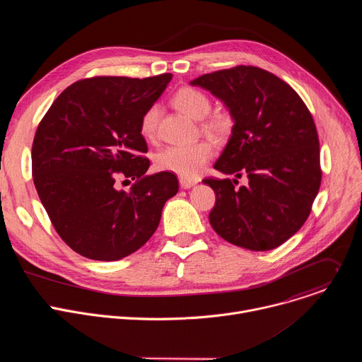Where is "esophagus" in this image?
Returning a JSON list of instances; mask_svg holds the SVG:
<instances>
[{"label":"esophagus","instance_id":"esophagus-1","mask_svg":"<svg viewBox=\"0 0 362 362\" xmlns=\"http://www.w3.org/2000/svg\"><path fill=\"white\" fill-rule=\"evenodd\" d=\"M179 182H180V186L183 189H190V187H193L197 183V180H190V179H185V177H180Z\"/></svg>","mask_w":362,"mask_h":362}]
</instances>
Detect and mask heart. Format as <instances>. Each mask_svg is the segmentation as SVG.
I'll return each mask as SVG.
<instances>
[{
    "label": "heart",
    "mask_w": 362,
    "mask_h": 362,
    "mask_svg": "<svg viewBox=\"0 0 362 362\" xmlns=\"http://www.w3.org/2000/svg\"><path fill=\"white\" fill-rule=\"evenodd\" d=\"M173 105L193 120H202L211 112V100L208 95L192 87L180 88L173 97ZM159 117L160 107L158 105L150 106L144 112L140 120V132L144 137L151 139L156 134ZM206 129L214 133H222L228 129V122L221 117L212 119L206 124ZM212 156L214 146L206 140L170 146L158 153L156 168L162 172H170L185 179H194Z\"/></svg>",
    "instance_id": "heart-1"
}]
</instances>
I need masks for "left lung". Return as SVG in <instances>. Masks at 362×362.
Instances as JSON below:
<instances>
[{
	"label": "left lung",
	"instance_id": "1",
	"mask_svg": "<svg viewBox=\"0 0 362 362\" xmlns=\"http://www.w3.org/2000/svg\"><path fill=\"white\" fill-rule=\"evenodd\" d=\"M221 100L232 134L214 168L235 179H204L216 194L215 232L249 250H271L293 236L311 212L321 185L320 140L296 91L275 74L238 66L190 81ZM242 174L246 187L235 188Z\"/></svg>",
	"mask_w": 362,
	"mask_h": 362
}]
</instances>
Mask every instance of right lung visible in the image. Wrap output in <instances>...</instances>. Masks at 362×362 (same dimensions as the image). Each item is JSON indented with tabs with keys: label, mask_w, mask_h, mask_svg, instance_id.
<instances>
[{
	"label": "right lung",
	"mask_w": 362,
	"mask_h": 362,
	"mask_svg": "<svg viewBox=\"0 0 362 362\" xmlns=\"http://www.w3.org/2000/svg\"><path fill=\"white\" fill-rule=\"evenodd\" d=\"M172 74L93 77L67 87L34 136L33 179L60 238L94 261H119L156 232L165 203L179 190L170 172L147 175L144 112ZM117 175L135 180L117 189Z\"/></svg>",
	"instance_id": "1"
}]
</instances>
